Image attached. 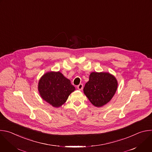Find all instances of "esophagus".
I'll list each match as a JSON object with an SVG mask.
<instances>
[{
  "instance_id": "1",
  "label": "esophagus",
  "mask_w": 152,
  "mask_h": 152,
  "mask_svg": "<svg viewBox=\"0 0 152 152\" xmlns=\"http://www.w3.org/2000/svg\"><path fill=\"white\" fill-rule=\"evenodd\" d=\"M83 84L82 83H80L79 85H77V89L79 90H82V89H83Z\"/></svg>"
}]
</instances>
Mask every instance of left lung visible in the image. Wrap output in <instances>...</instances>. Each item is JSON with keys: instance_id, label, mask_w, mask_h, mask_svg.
<instances>
[{"instance_id": "left-lung-1", "label": "left lung", "mask_w": 152, "mask_h": 152, "mask_svg": "<svg viewBox=\"0 0 152 152\" xmlns=\"http://www.w3.org/2000/svg\"><path fill=\"white\" fill-rule=\"evenodd\" d=\"M117 86L116 78L110 73L92 72L84 86L83 93L94 106L101 107L111 100Z\"/></svg>"}]
</instances>
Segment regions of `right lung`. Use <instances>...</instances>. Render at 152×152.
<instances>
[{"instance_id":"add662e5","label":"right lung","mask_w":152,"mask_h":152,"mask_svg":"<svg viewBox=\"0 0 152 152\" xmlns=\"http://www.w3.org/2000/svg\"><path fill=\"white\" fill-rule=\"evenodd\" d=\"M38 89L42 99L55 107L62 105L75 90L70 80L59 72L45 73L39 80Z\"/></svg>"}]
</instances>
